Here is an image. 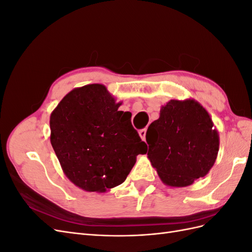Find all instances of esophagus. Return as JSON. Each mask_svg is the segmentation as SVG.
<instances>
[{
  "label": "esophagus",
  "mask_w": 252,
  "mask_h": 252,
  "mask_svg": "<svg viewBox=\"0 0 252 252\" xmlns=\"http://www.w3.org/2000/svg\"><path fill=\"white\" fill-rule=\"evenodd\" d=\"M146 131H147L146 128L141 129V130L139 131V135L141 136V139H142L143 141H145V139H146Z\"/></svg>",
  "instance_id": "obj_1"
}]
</instances>
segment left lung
Instances as JSON below:
<instances>
[{
  "label": "left lung",
  "instance_id": "left-lung-1",
  "mask_svg": "<svg viewBox=\"0 0 252 252\" xmlns=\"http://www.w3.org/2000/svg\"><path fill=\"white\" fill-rule=\"evenodd\" d=\"M147 156L165 185L186 187L215 165L220 146L210 114L193 98L170 100L147 129Z\"/></svg>",
  "mask_w": 252,
  "mask_h": 252
}]
</instances>
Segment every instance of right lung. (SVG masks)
Instances as JSON below:
<instances>
[{"instance_id":"right-lung-1","label":"right lung","mask_w":252,"mask_h":252,"mask_svg":"<svg viewBox=\"0 0 252 252\" xmlns=\"http://www.w3.org/2000/svg\"><path fill=\"white\" fill-rule=\"evenodd\" d=\"M102 84L68 93L50 114V143L62 170L75 186L106 192L123 183L147 145L131 125V113L119 110Z\"/></svg>"}]
</instances>
